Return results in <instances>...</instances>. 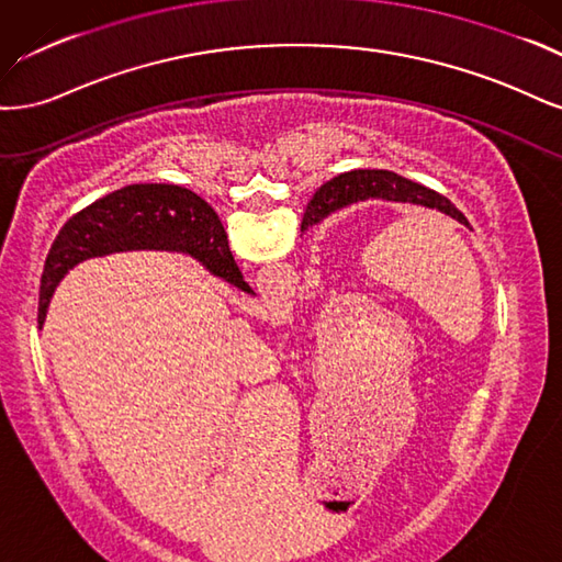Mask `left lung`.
<instances>
[{
  "label": "left lung",
  "instance_id": "left-lung-1",
  "mask_svg": "<svg viewBox=\"0 0 562 562\" xmlns=\"http://www.w3.org/2000/svg\"><path fill=\"white\" fill-rule=\"evenodd\" d=\"M369 198H383V201L439 210L441 214H448L452 220H458L467 226V216L452 205L446 195L437 191L385 170H350L346 175L334 177L331 182L322 184L319 191H315L313 201L307 203V210L303 214L301 231L327 220L331 212H338L359 201H369Z\"/></svg>",
  "mask_w": 562,
  "mask_h": 562
}]
</instances>
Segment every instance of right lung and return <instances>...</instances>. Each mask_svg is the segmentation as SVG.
<instances>
[{
    "instance_id": "right-lung-1",
    "label": "right lung",
    "mask_w": 562,
    "mask_h": 562,
    "mask_svg": "<svg viewBox=\"0 0 562 562\" xmlns=\"http://www.w3.org/2000/svg\"><path fill=\"white\" fill-rule=\"evenodd\" d=\"M131 249L187 251L214 278L251 294L231 255L220 216L201 195L175 184H133L83 207L60 228L44 266L40 327L58 282L71 268Z\"/></svg>"
}]
</instances>
